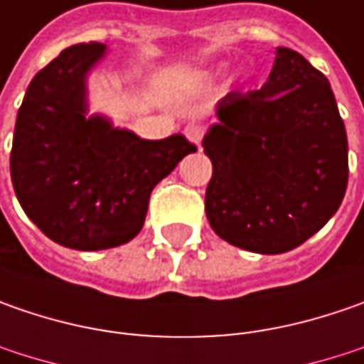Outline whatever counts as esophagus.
<instances>
[{"label":"esophagus","mask_w":364,"mask_h":364,"mask_svg":"<svg viewBox=\"0 0 364 364\" xmlns=\"http://www.w3.org/2000/svg\"><path fill=\"white\" fill-rule=\"evenodd\" d=\"M203 133H204V127L200 123H190L186 125V129H184V135H186V139H188L190 144H200V139H203Z\"/></svg>","instance_id":"obj_1"}]
</instances>
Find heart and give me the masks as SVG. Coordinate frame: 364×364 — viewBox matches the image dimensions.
<instances>
[{
  "mask_svg": "<svg viewBox=\"0 0 364 364\" xmlns=\"http://www.w3.org/2000/svg\"><path fill=\"white\" fill-rule=\"evenodd\" d=\"M223 70H225V66H215V68H213V70H208L206 75H208V77H217V75H220Z\"/></svg>",
  "mask_w": 364,
  "mask_h": 364,
  "instance_id": "obj_1",
  "label": "heart"
}]
</instances>
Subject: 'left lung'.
<instances>
[{"instance_id":"1","label":"left lung","mask_w":364,"mask_h":364,"mask_svg":"<svg viewBox=\"0 0 364 364\" xmlns=\"http://www.w3.org/2000/svg\"><path fill=\"white\" fill-rule=\"evenodd\" d=\"M203 137L213 161L206 218L220 239L261 255L286 253L343 203L348 141L328 78L291 48H275L257 91L231 92Z\"/></svg>"}]
</instances>
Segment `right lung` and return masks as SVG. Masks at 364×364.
Instances as JSON below:
<instances>
[{
  "label": "right lung",
  "mask_w": 364,
  "mask_h": 364,
  "mask_svg": "<svg viewBox=\"0 0 364 364\" xmlns=\"http://www.w3.org/2000/svg\"><path fill=\"white\" fill-rule=\"evenodd\" d=\"M101 42L63 50L30 82L9 158L23 213L54 243L101 251L141 231L149 194L196 147L184 135L144 139L91 113L89 77Z\"/></svg>",
  "instance_id": "add662e5"
}]
</instances>
